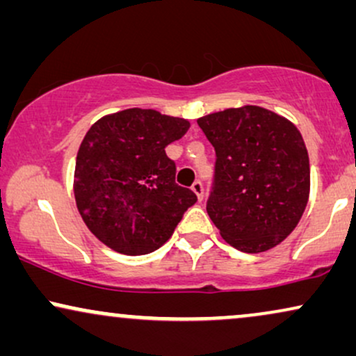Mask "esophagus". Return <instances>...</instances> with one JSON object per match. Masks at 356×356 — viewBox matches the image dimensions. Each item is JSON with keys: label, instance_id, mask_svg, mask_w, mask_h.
I'll list each match as a JSON object with an SVG mask.
<instances>
[{"label": "esophagus", "instance_id": "1", "mask_svg": "<svg viewBox=\"0 0 356 356\" xmlns=\"http://www.w3.org/2000/svg\"><path fill=\"white\" fill-rule=\"evenodd\" d=\"M192 191L195 192L197 199H199V200L204 199V184H202L200 181H195L192 184Z\"/></svg>", "mask_w": 356, "mask_h": 356}]
</instances>
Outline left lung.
<instances>
[{
	"instance_id": "1",
	"label": "left lung",
	"mask_w": 356,
	"mask_h": 356,
	"mask_svg": "<svg viewBox=\"0 0 356 356\" xmlns=\"http://www.w3.org/2000/svg\"><path fill=\"white\" fill-rule=\"evenodd\" d=\"M197 124L215 149L210 220L243 253L274 248L309 200V156L298 128L261 106L230 108Z\"/></svg>"
}]
</instances>
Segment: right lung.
<instances>
[{
    "instance_id": "1",
    "label": "right lung",
    "mask_w": 356,
    "mask_h": 356,
    "mask_svg": "<svg viewBox=\"0 0 356 356\" xmlns=\"http://www.w3.org/2000/svg\"><path fill=\"white\" fill-rule=\"evenodd\" d=\"M188 126L156 110L129 108L98 120L85 134L75 163V200L88 230L108 248L128 256L152 253L197 202L191 188L175 184V163L164 151Z\"/></svg>"
}]
</instances>
